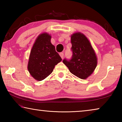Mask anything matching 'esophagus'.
I'll return each instance as SVG.
<instances>
[{
    "mask_svg": "<svg viewBox=\"0 0 122 122\" xmlns=\"http://www.w3.org/2000/svg\"><path fill=\"white\" fill-rule=\"evenodd\" d=\"M59 54H60V56L61 57V58L63 59V56H64V54H63V53L61 52V53H60Z\"/></svg>",
    "mask_w": 122,
    "mask_h": 122,
    "instance_id": "esophagus-1",
    "label": "esophagus"
}]
</instances>
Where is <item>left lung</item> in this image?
Returning a JSON list of instances; mask_svg holds the SVG:
<instances>
[{
    "instance_id": "1",
    "label": "left lung",
    "mask_w": 122,
    "mask_h": 122,
    "mask_svg": "<svg viewBox=\"0 0 122 122\" xmlns=\"http://www.w3.org/2000/svg\"><path fill=\"white\" fill-rule=\"evenodd\" d=\"M71 43V58L63 59V62L73 75L81 79H86L96 67L97 60L95 53L88 39L81 33L72 35Z\"/></svg>"
}]
</instances>
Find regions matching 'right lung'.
Masks as SVG:
<instances>
[{
  "label": "right lung",
  "mask_w": 122,
  "mask_h": 122,
  "mask_svg": "<svg viewBox=\"0 0 122 122\" xmlns=\"http://www.w3.org/2000/svg\"><path fill=\"white\" fill-rule=\"evenodd\" d=\"M51 36L42 33L36 39L30 51L28 70L35 79L42 81L52 73L62 59L51 42Z\"/></svg>",
  "instance_id": "obj_1"
}]
</instances>
